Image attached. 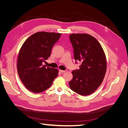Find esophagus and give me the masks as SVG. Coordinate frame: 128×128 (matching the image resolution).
<instances>
[{"mask_svg":"<svg viewBox=\"0 0 128 128\" xmlns=\"http://www.w3.org/2000/svg\"><path fill=\"white\" fill-rule=\"evenodd\" d=\"M59 71L60 72H62V73H64V72H66L65 70H59Z\"/></svg>","mask_w":128,"mask_h":128,"instance_id":"1","label":"esophagus"}]
</instances>
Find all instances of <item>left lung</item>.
<instances>
[{"mask_svg":"<svg viewBox=\"0 0 128 128\" xmlns=\"http://www.w3.org/2000/svg\"><path fill=\"white\" fill-rule=\"evenodd\" d=\"M74 58L81 62L80 69L72 72L69 82L72 91L82 96L94 93L102 83L107 69L105 54L99 42L87 34L69 35Z\"/></svg>","mask_w":128,"mask_h":128,"instance_id":"left-lung-1","label":"left lung"}]
</instances>
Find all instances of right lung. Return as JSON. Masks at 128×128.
Returning <instances> with one entry per match:
<instances>
[{"label": "right lung", "mask_w": 128, "mask_h": 128, "mask_svg": "<svg viewBox=\"0 0 128 128\" xmlns=\"http://www.w3.org/2000/svg\"><path fill=\"white\" fill-rule=\"evenodd\" d=\"M61 34L41 32L34 33L21 48L17 61L19 77L25 87L34 93L48 88L57 76V69L46 67L42 63L51 56L53 46Z\"/></svg>", "instance_id": "1"}]
</instances>
